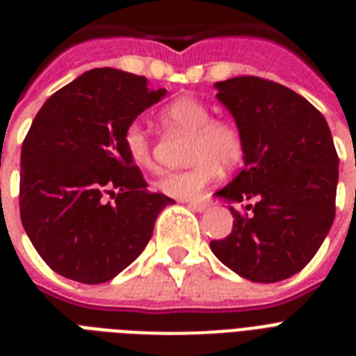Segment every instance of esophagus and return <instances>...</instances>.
<instances>
[{
    "label": "esophagus",
    "instance_id": "obj_1",
    "mask_svg": "<svg viewBox=\"0 0 356 356\" xmlns=\"http://www.w3.org/2000/svg\"><path fill=\"white\" fill-rule=\"evenodd\" d=\"M187 207L188 209H193L194 212H205V210L209 209V205H207V203H203V201H188Z\"/></svg>",
    "mask_w": 356,
    "mask_h": 356
}]
</instances>
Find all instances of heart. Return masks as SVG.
Listing matches in <instances>:
<instances>
[{
  "label": "heart",
  "instance_id": "b5f03b06",
  "mask_svg": "<svg viewBox=\"0 0 356 356\" xmlns=\"http://www.w3.org/2000/svg\"><path fill=\"white\" fill-rule=\"evenodd\" d=\"M162 119L169 124L194 131L191 162L184 171L165 172L156 180L159 193L175 200H194L221 175V165H235L242 159V137L229 121L212 119L209 106L194 97H178L162 110ZM124 149L139 168H153V147L147 131L139 122H131L124 131Z\"/></svg>",
  "mask_w": 356,
  "mask_h": 356
}]
</instances>
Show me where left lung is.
<instances>
[{"instance_id": "left-lung-1", "label": "left lung", "mask_w": 356, "mask_h": 356, "mask_svg": "<svg viewBox=\"0 0 356 356\" xmlns=\"http://www.w3.org/2000/svg\"><path fill=\"white\" fill-rule=\"evenodd\" d=\"M216 97L234 115L244 168L213 196L235 217L232 234L210 242L226 267L257 284L300 273L335 219L339 156L319 110L284 85L257 76L217 81ZM253 200L250 216L234 204Z\"/></svg>"}]
</instances>
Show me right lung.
I'll use <instances>...</instances> for the list:
<instances>
[{
	"label": "right lung",
	"mask_w": 356,
	"mask_h": 356,
	"mask_svg": "<svg viewBox=\"0 0 356 356\" xmlns=\"http://www.w3.org/2000/svg\"><path fill=\"white\" fill-rule=\"evenodd\" d=\"M165 94L144 76L90 69L49 96L31 122L21 149V222L64 278L89 285L115 278L175 203L146 191L122 140L137 115Z\"/></svg>",
	"instance_id": "add662e5"
}]
</instances>
